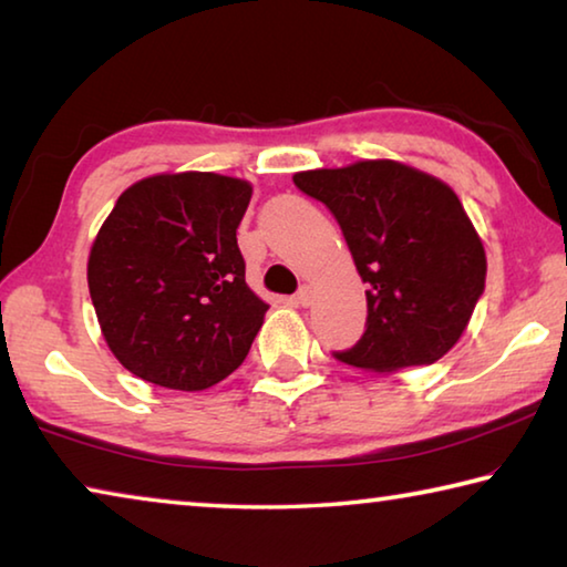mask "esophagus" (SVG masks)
Instances as JSON below:
<instances>
[{
    "instance_id": "34e87169",
    "label": "esophagus",
    "mask_w": 567,
    "mask_h": 567,
    "mask_svg": "<svg viewBox=\"0 0 567 567\" xmlns=\"http://www.w3.org/2000/svg\"><path fill=\"white\" fill-rule=\"evenodd\" d=\"M310 302H312V287L310 285H302L300 290H297V295H295V305L307 307Z\"/></svg>"
}]
</instances>
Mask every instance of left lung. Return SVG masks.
I'll return each instance as SVG.
<instances>
[{"label": "left lung", "mask_w": 567, "mask_h": 567, "mask_svg": "<svg viewBox=\"0 0 567 567\" xmlns=\"http://www.w3.org/2000/svg\"><path fill=\"white\" fill-rule=\"evenodd\" d=\"M292 179L330 207L368 282V330L334 358L388 375L453 350L487 275L483 239L453 187L395 159L295 172Z\"/></svg>", "instance_id": "8db88e82"}]
</instances>
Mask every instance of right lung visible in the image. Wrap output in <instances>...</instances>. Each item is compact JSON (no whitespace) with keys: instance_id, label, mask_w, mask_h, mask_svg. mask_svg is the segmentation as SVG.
Returning <instances> with one entry per match:
<instances>
[{"instance_id":"right-lung-1","label":"right lung","mask_w":567,"mask_h":567,"mask_svg":"<svg viewBox=\"0 0 567 567\" xmlns=\"http://www.w3.org/2000/svg\"><path fill=\"white\" fill-rule=\"evenodd\" d=\"M247 179L162 172L134 182L94 237L90 297L102 338L132 375L197 392L247 358L270 305L245 282L237 225Z\"/></svg>"}]
</instances>
